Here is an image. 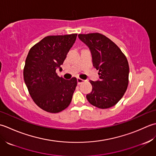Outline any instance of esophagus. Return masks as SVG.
Masks as SVG:
<instances>
[{
  "mask_svg": "<svg viewBox=\"0 0 156 156\" xmlns=\"http://www.w3.org/2000/svg\"><path fill=\"white\" fill-rule=\"evenodd\" d=\"M77 83H78V84H81V83H82L84 81L83 79H81V78H79V77H78V78L77 79Z\"/></svg>",
  "mask_w": 156,
  "mask_h": 156,
  "instance_id": "obj_1",
  "label": "esophagus"
}]
</instances>
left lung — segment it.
<instances>
[{
  "instance_id": "1",
  "label": "left lung",
  "mask_w": 156,
  "mask_h": 156,
  "mask_svg": "<svg viewBox=\"0 0 156 156\" xmlns=\"http://www.w3.org/2000/svg\"><path fill=\"white\" fill-rule=\"evenodd\" d=\"M90 48L92 61L100 80L90 81L92 91L86 96L89 102L101 109L119 102L129 85V66L125 55L108 37L100 33L79 34Z\"/></svg>"
}]
</instances>
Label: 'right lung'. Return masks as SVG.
<instances>
[{"instance_id":"right-lung-1","label":"right lung","mask_w":156,"mask_h":156,"mask_svg":"<svg viewBox=\"0 0 156 156\" xmlns=\"http://www.w3.org/2000/svg\"><path fill=\"white\" fill-rule=\"evenodd\" d=\"M77 34L48 36L31 48L23 69L28 91L38 107L50 113L64 110L71 103L77 84V79L66 80L59 77L60 68Z\"/></svg>"}]
</instances>
